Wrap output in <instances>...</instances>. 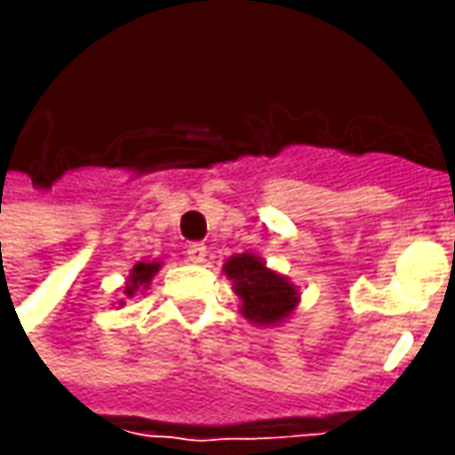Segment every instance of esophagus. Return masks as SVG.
Wrapping results in <instances>:
<instances>
[{"mask_svg": "<svg viewBox=\"0 0 455 455\" xmlns=\"http://www.w3.org/2000/svg\"><path fill=\"white\" fill-rule=\"evenodd\" d=\"M188 258L192 263H204L207 260V246L204 243H192V246H188Z\"/></svg>", "mask_w": 455, "mask_h": 455, "instance_id": "esophagus-1", "label": "esophagus"}]
</instances>
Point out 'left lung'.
I'll return each mask as SVG.
<instances>
[{
	"instance_id": "8db88e82",
	"label": "left lung",
	"mask_w": 455,
	"mask_h": 455,
	"mask_svg": "<svg viewBox=\"0 0 455 455\" xmlns=\"http://www.w3.org/2000/svg\"><path fill=\"white\" fill-rule=\"evenodd\" d=\"M224 275L234 283L241 299V315L258 326H277L295 315L299 290L290 277L267 267L263 258L253 253H236L224 260Z\"/></svg>"
}]
</instances>
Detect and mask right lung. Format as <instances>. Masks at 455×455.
Segmentation results:
<instances>
[{
	"mask_svg": "<svg viewBox=\"0 0 455 455\" xmlns=\"http://www.w3.org/2000/svg\"><path fill=\"white\" fill-rule=\"evenodd\" d=\"M163 267L160 260H140L136 266L131 267L129 277H126V283H124V299H119V307L126 305V297H133L136 292H146L153 283V277L158 275V270Z\"/></svg>",
	"mask_w": 455,
	"mask_h": 455,
	"instance_id": "1",
	"label": "right lung"
}]
</instances>
